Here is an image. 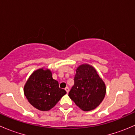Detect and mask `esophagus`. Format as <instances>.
<instances>
[{
    "mask_svg": "<svg viewBox=\"0 0 135 135\" xmlns=\"http://www.w3.org/2000/svg\"><path fill=\"white\" fill-rule=\"evenodd\" d=\"M65 91H66V93H69V88H68V87H66V88H65Z\"/></svg>",
    "mask_w": 135,
    "mask_h": 135,
    "instance_id": "obj_1",
    "label": "esophagus"
}]
</instances>
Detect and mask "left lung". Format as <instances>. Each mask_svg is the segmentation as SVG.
I'll return each mask as SVG.
<instances>
[{
	"mask_svg": "<svg viewBox=\"0 0 135 135\" xmlns=\"http://www.w3.org/2000/svg\"><path fill=\"white\" fill-rule=\"evenodd\" d=\"M76 72L74 84L69 91V97L84 111L95 109L105 97V84L91 65H80Z\"/></svg>",
	"mask_w": 135,
	"mask_h": 135,
	"instance_id": "obj_1",
	"label": "left lung"
}]
</instances>
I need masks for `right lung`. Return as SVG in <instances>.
<instances>
[{
	"label": "right lung",
	"mask_w": 135,
	"mask_h": 135,
	"mask_svg": "<svg viewBox=\"0 0 135 135\" xmlns=\"http://www.w3.org/2000/svg\"><path fill=\"white\" fill-rule=\"evenodd\" d=\"M66 93L59 88V83L52 78L49 69H38L33 72L24 86V94L31 105L41 111L54 107Z\"/></svg>",
	"instance_id": "obj_1"
}]
</instances>
